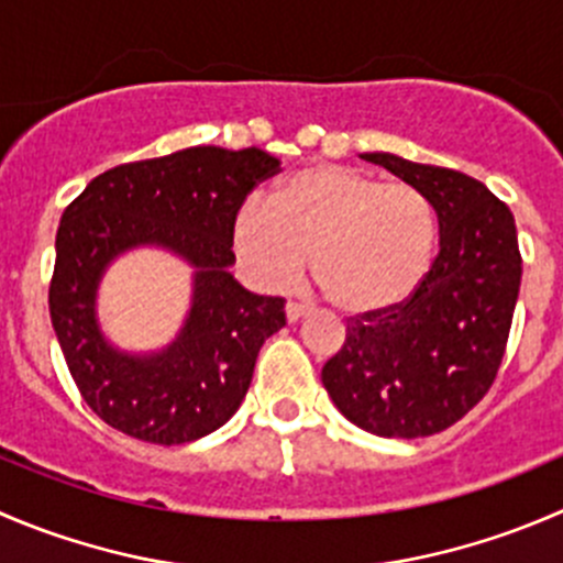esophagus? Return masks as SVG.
<instances>
[{"mask_svg": "<svg viewBox=\"0 0 563 563\" xmlns=\"http://www.w3.org/2000/svg\"><path fill=\"white\" fill-rule=\"evenodd\" d=\"M305 316H308V308H305V305H299V302H288L286 305L288 324H297V321H302Z\"/></svg>", "mask_w": 563, "mask_h": 563, "instance_id": "obj_1", "label": "esophagus"}]
</instances>
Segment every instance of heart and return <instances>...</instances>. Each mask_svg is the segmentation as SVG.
<instances>
[{
	"mask_svg": "<svg viewBox=\"0 0 563 563\" xmlns=\"http://www.w3.org/2000/svg\"><path fill=\"white\" fill-rule=\"evenodd\" d=\"M438 220L420 189L346 165L302 167L269 203L233 220V247L266 288L299 280L310 255L316 286L338 310L385 313L407 302L434 258Z\"/></svg>",
	"mask_w": 563,
	"mask_h": 563,
	"instance_id": "b5f03b06",
	"label": "heart"
}]
</instances>
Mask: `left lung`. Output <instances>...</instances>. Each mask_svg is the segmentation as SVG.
<instances>
[{
    "label": "left lung",
    "mask_w": 563,
    "mask_h": 563,
    "mask_svg": "<svg viewBox=\"0 0 563 563\" xmlns=\"http://www.w3.org/2000/svg\"><path fill=\"white\" fill-rule=\"evenodd\" d=\"M363 159L427 195L440 250L407 302L346 324V343L321 382L354 427L376 438H429L471 412L498 374L522 277L515 217L460 170L387 151Z\"/></svg>",
    "instance_id": "left-lung-1"
}]
</instances>
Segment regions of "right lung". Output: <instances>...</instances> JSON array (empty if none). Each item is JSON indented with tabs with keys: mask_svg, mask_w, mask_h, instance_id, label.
<instances>
[{
	"mask_svg": "<svg viewBox=\"0 0 563 563\" xmlns=\"http://www.w3.org/2000/svg\"><path fill=\"white\" fill-rule=\"evenodd\" d=\"M277 167L261 148L192 145L101 173L63 211L48 310L70 376L103 423L145 443L181 445L242 407L261 346L286 327V302L231 275L233 220ZM145 246L184 260L194 294L174 341L134 353L102 332L97 288L114 260Z\"/></svg>",
	"mask_w": 563,
	"mask_h": 563,
	"instance_id": "1",
	"label": "right lung"
}]
</instances>
